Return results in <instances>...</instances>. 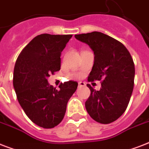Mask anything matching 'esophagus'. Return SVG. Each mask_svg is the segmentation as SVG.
<instances>
[{
	"label": "esophagus",
	"instance_id": "1",
	"mask_svg": "<svg viewBox=\"0 0 149 149\" xmlns=\"http://www.w3.org/2000/svg\"><path fill=\"white\" fill-rule=\"evenodd\" d=\"M86 86V84H85L84 82H79V84H78V86H79V87H82V86Z\"/></svg>",
	"mask_w": 149,
	"mask_h": 149
}]
</instances>
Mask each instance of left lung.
<instances>
[{
	"mask_svg": "<svg viewBox=\"0 0 149 149\" xmlns=\"http://www.w3.org/2000/svg\"><path fill=\"white\" fill-rule=\"evenodd\" d=\"M75 38L87 44L94 53L88 81H101L98 91L86 85L91 90L86 111L97 122L110 124L122 115L129 104L135 72L133 58L122 43L102 32L75 35Z\"/></svg>",
	"mask_w": 149,
	"mask_h": 149,
	"instance_id": "1",
	"label": "left lung"
}]
</instances>
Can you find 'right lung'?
<instances>
[{
    "label": "right lung",
    "instance_id": "right-lung-1",
    "mask_svg": "<svg viewBox=\"0 0 149 149\" xmlns=\"http://www.w3.org/2000/svg\"><path fill=\"white\" fill-rule=\"evenodd\" d=\"M72 35L42 34L22 49L14 69L13 85L17 100L29 119L39 127L52 128L63 120L77 82L49 85L47 78L60 70L61 52Z\"/></svg>",
    "mask_w": 149,
    "mask_h": 149
}]
</instances>
